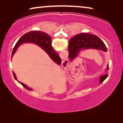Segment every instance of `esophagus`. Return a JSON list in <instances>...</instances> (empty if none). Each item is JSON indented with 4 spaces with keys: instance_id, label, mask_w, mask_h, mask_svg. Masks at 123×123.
Returning <instances> with one entry per match:
<instances>
[{
    "instance_id": "esophagus-1",
    "label": "esophagus",
    "mask_w": 123,
    "mask_h": 123,
    "mask_svg": "<svg viewBox=\"0 0 123 123\" xmlns=\"http://www.w3.org/2000/svg\"><path fill=\"white\" fill-rule=\"evenodd\" d=\"M69 64V61L68 60V59H64L62 61V65L64 68H66L67 67Z\"/></svg>"
}]
</instances>
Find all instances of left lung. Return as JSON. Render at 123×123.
Instances as JSON below:
<instances>
[{
	"mask_svg": "<svg viewBox=\"0 0 123 123\" xmlns=\"http://www.w3.org/2000/svg\"><path fill=\"white\" fill-rule=\"evenodd\" d=\"M93 49L107 51L106 48L103 41L96 35L89 33H82L75 35L72 37L69 42L68 51L69 58L72 61L75 57L78 56L80 52L82 49ZM109 65L106 70H109ZM108 74H105L100 77V82L101 83L107 78Z\"/></svg>",
	"mask_w": 123,
	"mask_h": 123,
	"instance_id": "8db88e82",
	"label": "left lung"
}]
</instances>
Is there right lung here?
Listing matches in <instances>:
<instances>
[{
  "instance_id": "1",
  "label": "right lung",
  "mask_w": 123,
  "mask_h": 123,
  "mask_svg": "<svg viewBox=\"0 0 123 123\" xmlns=\"http://www.w3.org/2000/svg\"><path fill=\"white\" fill-rule=\"evenodd\" d=\"M51 41V38L49 35H48L46 33L43 32L38 31H30L29 32L25 33L24 35H23L18 40V41L17 42L16 44L15 45L14 48H13L12 53V57H13L14 53H16L17 48L21 44H22L23 43H33L38 45L41 48H43L48 53V54L49 55L50 58L55 63H57L58 65H61V58H60L59 55L56 53V52L55 51L54 49L52 48ZM13 74L14 78L17 80L16 75L13 72ZM19 83L25 88H26L28 90H31V89L28 88L25 84L21 83V82H19Z\"/></svg>"
}]
</instances>
